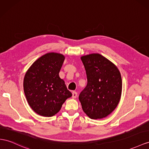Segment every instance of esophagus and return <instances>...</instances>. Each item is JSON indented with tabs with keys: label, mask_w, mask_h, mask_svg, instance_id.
Masks as SVG:
<instances>
[{
	"label": "esophagus",
	"mask_w": 149,
	"mask_h": 149,
	"mask_svg": "<svg viewBox=\"0 0 149 149\" xmlns=\"http://www.w3.org/2000/svg\"><path fill=\"white\" fill-rule=\"evenodd\" d=\"M77 97V93L75 92V91H73V92H72V97L76 98Z\"/></svg>",
	"instance_id": "obj_1"
}]
</instances>
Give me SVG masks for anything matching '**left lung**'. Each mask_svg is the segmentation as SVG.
<instances>
[{"mask_svg": "<svg viewBox=\"0 0 149 149\" xmlns=\"http://www.w3.org/2000/svg\"><path fill=\"white\" fill-rule=\"evenodd\" d=\"M87 84L79 94L84 112L91 119H101L111 114L119 103L122 80L117 67L99 53L81 56Z\"/></svg>", "mask_w": 149, "mask_h": 149, "instance_id": "8db88e82", "label": "left lung"}]
</instances>
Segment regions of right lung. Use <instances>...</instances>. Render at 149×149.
<instances>
[{
  "mask_svg": "<svg viewBox=\"0 0 149 149\" xmlns=\"http://www.w3.org/2000/svg\"><path fill=\"white\" fill-rule=\"evenodd\" d=\"M64 60L62 54L48 53L37 59L26 72L23 82L25 96L30 107L39 115H55L72 96L59 77Z\"/></svg>",
  "mask_w": 149,
  "mask_h": 149,
  "instance_id": "add662e5",
  "label": "right lung"
}]
</instances>
